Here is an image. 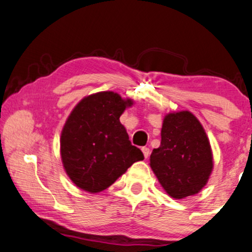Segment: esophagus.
Masks as SVG:
<instances>
[{
	"mask_svg": "<svg viewBox=\"0 0 252 252\" xmlns=\"http://www.w3.org/2000/svg\"><path fill=\"white\" fill-rule=\"evenodd\" d=\"M142 152H143V155H144L145 158H148V157L150 156V149L147 148V147L142 148Z\"/></svg>",
	"mask_w": 252,
	"mask_h": 252,
	"instance_id": "1",
	"label": "esophagus"
}]
</instances>
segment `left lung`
I'll return each mask as SVG.
<instances>
[{"label":"left lung","mask_w":252,"mask_h":252,"mask_svg":"<svg viewBox=\"0 0 252 252\" xmlns=\"http://www.w3.org/2000/svg\"><path fill=\"white\" fill-rule=\"evenodd\" d=\"M150 166L163 189L174 199L194 195L213 171V152L203 127L189 111L165 116L161 142L153 149Z\"/></svg>","instance_id":"1"}]
</instances>
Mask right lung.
Wrapping results in <instances>:
<instances>
[{"mask_svg": "<svg viewBox=\"0 0 252 252\" xmlns=\"http://www.w3.org/2000/svg\"><path fill=\"white\" fill-rule=\"evenodd\" d=\"M132 104L130 99L108 91L84 97L69 115L61 132L60 152L76 187L90 193L103 191L144 159L119 120Z\"/></svg>", "mask_w": 252, "mask_h": 252, "instance_id": "1", "label": "right lung"}]
</instances>
